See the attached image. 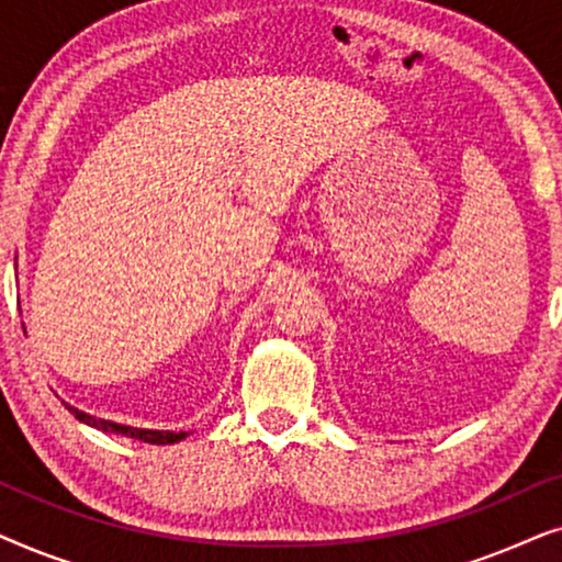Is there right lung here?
I'll return each mask as SVG.
<instances>
[{"label": "right lung", "mask_w": 562, "mask_h": 562, "mask_svg": "<svg viewBox=\"0 0 562 562\" xmlns=\"http://www.w3.org/2000/svg\"><path fill=\"white\" fill-rule=\"evenodd\" d=\"M22 327H25V325H22ZM66 409L71 412L76 419L83 422V425H89V427H94V429H102V432L133 437V440L150 442V445H173V442H181L183 437L189 435V432H173V429H143V427L117 425V422H112V419H99V417H94V414H87V412L76 409V406H71V404H66Z\"/></svg>", "instance_id": "add662e5"}]
</instances>
